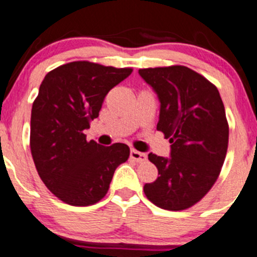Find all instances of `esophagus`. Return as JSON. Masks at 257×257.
<instances>
[{"instance_id": "1", "label": "esophagus", "mask_w": 257, "mask_h": 257, "mask_svg": "<svg viewBox=\"0 0 257 257\" xmlns=\"http://www.w3.org/2000/svg\"><path fill=\"white\" fill-rule=\"evenodd\" d=\"M131 158L136 162H145L147 161V155L137 150H131Z\"/></svg>"}]
</instances>
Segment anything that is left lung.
<instances>
[{"label": "left lung", "mask_w": 257, "mask_h": 257, "mask_svg": "<svg viewBox=\"0 0 257 257\" xmlns=\"http://www.w3.org/2000/svg\"><path fill=\"white\" fill-rule=\"evenodd\" d=\"M140 74L158 95L157 131L171 143L170 158L148 155L160 176L143 190L162 209H188L207 195L224 164L229 136L224 105L218 88L185 66L142 68Z\"/></svg>", "instance_id": "1"}]
</instances>
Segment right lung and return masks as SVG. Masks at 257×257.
<instances>
[{
    "instance_id": "obj_1",
    "label": "right lung",
    "mask_w": 257,
    "mask_h": 257,
    "mask_svg": "<svg viewBox=\"0 0 257 257\" xmlns=\"http://www.w3.org/2000/svg\"><path fill=\"white\" fill-rule=\"evenodd\" d=\"M132 71L76 61L48 72L40 85L31 109V156L43 183L66 204L101 200L115 169L128 160L126 145L87 142L83 131L99 116L106 93Z\"/></svg>"
}]
</instances>
